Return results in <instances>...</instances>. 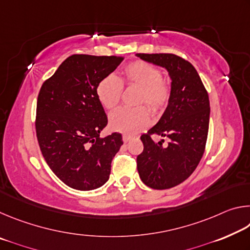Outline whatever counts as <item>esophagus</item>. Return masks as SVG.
<instances>
[{
  "label": "esophagus",
  "mask_w": 250,
  "mask_h": 250,
  "mask_svg": "<svg viewBox=\"0 0 250 250\" xmlns=\"http://www.w3.org/2000/svg\"><path fill=\"white\" fill-rule=\"evenodd\" d=\"M131 139H132V137H131V135H126V134H125V135H122V140H124V142L125 143H126V142H129Z\"/></svg>",
  "instance_id": "34e87169"
}]
</instances>
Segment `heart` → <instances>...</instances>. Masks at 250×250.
Returning a JSON list of instances; mask_svg holds the SVG:
<instances>
[{
    "mask_svg": "<svg viewBox=\"0 0 250 250\" xmlns=\"http://www.w3.org/2000/svg\"><path fill=\"white\" fill-rule=\"evenodd\" d=\"M124 86L138 88L134 104L141 107L116 110L110 115V126L117 132L135 134L147 128L151 121L149 110L142 105L160 115L170 101L171 86L158 67L145 61H134L125 67L120 79L110 74L99 80L96 86L97 99L104 109H115L121 100Z\"/></svg>",
    "mask_w": 250,
    "mask_h": 250,
    "instance_id": "heart-1",
    "label": "heart"
}]
</instances>
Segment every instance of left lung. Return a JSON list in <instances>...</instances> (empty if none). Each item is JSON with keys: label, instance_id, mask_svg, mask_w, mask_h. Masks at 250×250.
<instances>
[{"label": "left lung", "instance_id": "obj_1", "mask_svg": "<svg viewBox=\"0 0 250 250\" xmlns=\"http://www.w3.org/2000/svg\"><path fill=\"white\" fill-rule=\"evenodd\" d=\"M164 67L172 79L171 98L158 124L141 135L143 151L137 158L140 179L154 189L181 184L195 171L205 151L209 125V99L191 62L174 54H137ZM153 134L170 139L155 144Z\"/></svg>", "mask_w": 250, "mask_h": 250}]
</instances>
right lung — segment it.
I'll use <instances>...</instances> for the list:
<instances>
[{
  "instance_id": "right-lung-1",
  "label": "right lung",
  "mask_w": 250,
  "mask_h": 250,
  "mask_svg": "<svg viewBox=\"0 0 250 250\" xmlns=\"http://www.w3.org/2000/svg\"><path fill=\"white\" fill-rule=\"evenodd\" d=\"M124 58L71 55L42 84L36 105L37 141L50 170L71 188L91 191L103 186L124 145L118 132L99 138L108 118L96 96L99 80Z\"/></svg>"
}]
</instances>
